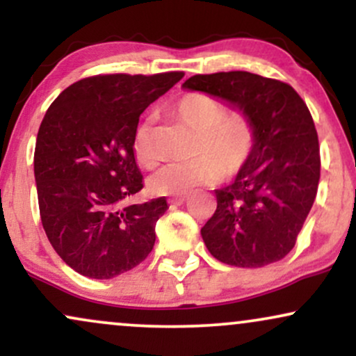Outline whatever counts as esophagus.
Listing matches in <instances>:
<instances>
[{
  "mask_svg": "<svg viewBox=\"0 0 356 356\" xmlns=\"http://www.w3.org/2000/svg\"><path fill=\"white\" fill-rule=\"evenodd\" d=\"M187 195H175V197H170L169 202L174 204V206H181V204L186 202Z\"/></svg>",
  "mask_w": 356,
  "mask_h": 356,
  "instance_id": "1",
  "label": "esophagus"
}]
</instances>
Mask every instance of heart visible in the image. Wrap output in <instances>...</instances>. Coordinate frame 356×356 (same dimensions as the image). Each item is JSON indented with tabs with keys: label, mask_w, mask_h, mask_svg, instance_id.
<instances>
[{
	"label": "heart",
	"mask_w": 356,
	"mask_h": 356,
	"mask_svg": "<svg viewBox=\"0 0 356 356\" xmlns=\"http://www.w3.org/2000/svg\"><path fill=\"white\" fill-rule=\"evenodd\" d=\"M172 113L199 132L194 161L172 162L149 179L159 195H184L199 186L239 174L256 149V125L243 112H227L226 104L206 92L184 93L172 105ZM134 155L145 169L159 157L152 142V117H145L134 132Z\"/></svg>",
	"instance_id": "obj_1"
}]
</instances>
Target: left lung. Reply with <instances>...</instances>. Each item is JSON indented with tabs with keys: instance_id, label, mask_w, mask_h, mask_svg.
Listing matches in <instances>:
<instances>
[{
	"instance_id": "8db88e82",
	"label": "left lung",
	"mask_w": 356,
	"mask_h": 356,
	"mask_svg": "<svg viewBox=\"0 0 356 356\" xmlns=\"http://www.w3.org/2000/svg\"><path fill=\"white\" fill-rule=\"evenodd\" d=\"M184 88L229 102L256 125V149L234 182L216 191L218 209L201 229L216 259L236 268L276 263L295 248L320 182V144L291 85L249 72L194 75Z\"/></svg>"
}]
</instances>
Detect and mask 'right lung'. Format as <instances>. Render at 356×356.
<instances>
[{
  "instance_id": "right-lung-1",
  "label": "right lung",
  "mask_w": 356,
  "mask_h": 356,
  "mask_svg": "<svg viewBox=\"0 0 356 356\" xmlns=\"http://www.w3.org/2000/svg\"><path fill=\"white\" fill-rule=\"evenodd\" d=\"M184 76L110 73L81 79L44 113L35 147L40 218L53 249L80 275L110 280L149 256L165 197L124 206L144 187L134 132L144 110Z\"/></svg>"
}]
</instances>
